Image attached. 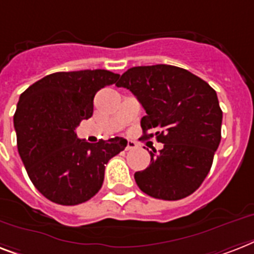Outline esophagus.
Wrapping results in <instances>:
<instances>
[{"label":"esophagus","mask_w":254,"mask_h":254,"mask_svg":"<svg viewBox=\"0 0 254 254\" xmlns=\"http://www.w3.org/2000/svg\"><path fill=\"white\" fill-rule=\"evenodd\" d=\"M137 147V143L134 141H127V150H134V148Z\"/></svg>","instance_id":"1"}]
</instances>
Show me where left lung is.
I'll use <instances>...</instances> for the list:
<instances>
[{"label": "left lung", "instance_id": "obj_1", "mask_svg": "<svg viewBox=\"0 0 254 254\" xmlns=\"http://www.w3.org/2000/svg\"><path fill=\"white\" fill-rule=\"evenodd\" d=\"M116 86L145 108L142 138L164 143L159 152L150 151V166L134 174L139 189L166 201L190 195L209 174L222 138L215 90L188 70L162 64L127 69Z\"/></svg>", "mask_w": 254, "mask_h": 254}]
</instances>
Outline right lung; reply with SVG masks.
I'll return each mask as SVG.
<instances>
[{"label":"right lung","instance_id":"1","mask_svg":"<svg viewBox=\"0 0 254 254\" xmlns=\"http://www.w3.org/2000/svg\"><path fill=\"white\" fill-rule=\"evenodd\" d=\"M119 74L103 69L59 71L31 84L14 115L20 159L35 188L59 205H79L103 185L106 164L127 147L121 137L88 143L75 127L94 112V96Z\"/></svg>","mask_w":254,"mask_h":254}]
</instances>
